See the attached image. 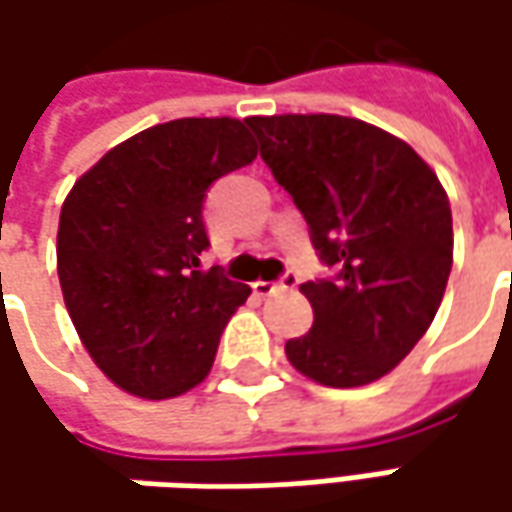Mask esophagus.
<instances>
[{
    "mask_svg": "<svg viewBox=\"0 0 512 512\" xmlns=\"http://www.w3.org/2000/svg\"><path fill=\"white\" fill-rule=\"evenodd\" d=\"M299 282H302V276H299V273H293V270H287L279 282H253V293H256V296H270V293H276V290L296 287Z\"/></svg>",
    "mask_w": 512,
    "mask_h": 512,
    "instance_id": "obj_1",
    "label": "esophagus"
}]
</instances>
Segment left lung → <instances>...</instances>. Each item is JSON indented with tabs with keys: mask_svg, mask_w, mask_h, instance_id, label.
I'll use <instances>...</instances> for the list:
<instances>
[{
	"mask_svg": "<svg viewBox=\"0 0 512 512\" xmlns=\"http://www.w3.org/2000/svg\"><path fill=\"white\" fill-rule=\"evenodd\" d=\"M273 179L302 210L322 265L305 282L313 327L290 364L327 387L382 379L427 333L453 267L442 182L407 142L333 113L250 116Z\"/></svg>",
	"mask_w": 512,
	"mask_h": 512,
	"instance_id": "8db88e82",
	"label": "left lung"
}]
</instances>
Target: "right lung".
Wrapping results in <instances>:
<instances>
[{"mask_svg": "<svg viewBox=\"0 0 512 512\" xmlns=\"http://www.w3.org/2000/svg\"><path fill=\"white\" fill-rule=\"evenodd\" d=\"M256 159L239 119H173L108 150L68 193L56 265L73 327L110 382L173 399L205 379L250 287L202 270L205 196Z\"/></svg>", "mask_w": 512, "mask_h": 512, "instance_id": "add662e5", "label": "right lung"}]
</instances>
